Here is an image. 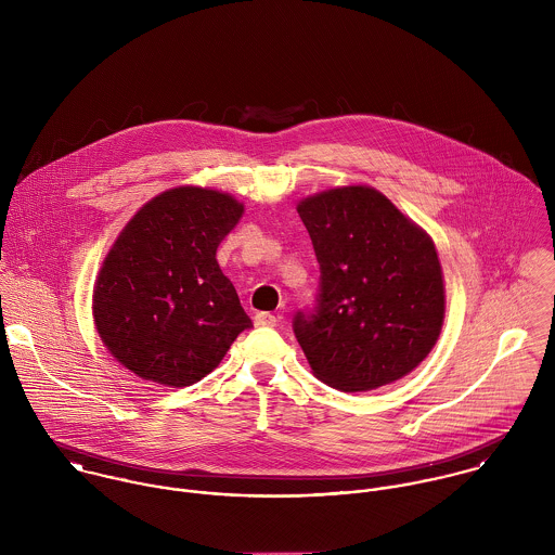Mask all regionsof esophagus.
<instances>
[{
	"label": "esophagus",
	"mask_w": 555,
	"mask_h": 555,
	"mask_svg": "<svg viewBox=\"0 0 555 555\" xmlns=\"http://www.w3.org/2000/svg\"><path fill=\"white\" fill-rule=\"evenodd\" d=\"M254 324L256 326H275L278 324V318L273 317L271 312H258L254 317Z\"/></svg>",
	"instance_id": "1"
}]
</instances>
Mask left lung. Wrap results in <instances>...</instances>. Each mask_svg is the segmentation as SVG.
I'll use <instances>...</instances> for the list:
<instances>
[{
    "mask_svg": "<svg viewBox=\"0 0 555 555\" xmlns=\"http://www.w3.org/2000/svg\"><path fill=\"white\" fill-rule=\"evenodd\" d=\"M320 264L317 306L293 331L312 372L339 391H372L412 372L444 318L431 238L378 190L348 185L297 207Z\"/></svg>",
    "mask_w": 555,
    "mask_h": 555,
    "instance_id": "1",
    "label": "left lung"
}]
</instances>
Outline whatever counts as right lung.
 Masks as SVG:
<instances>
[{"instance_id":"right-lung-1","label":"right lung","mask_w":555,"mask_h":555,"mask_svg":"<svg viewBox=\"0 0 555 555\" xmlns=\"http://www.w3.org/2000/svg\"><path fill=\"white\" fill-rule=\"evenodd\" d=\"M241 214L229 194L175 188L115 241L95 282L93 318L111 354L139 378L190 387L251 326L216 260Z\"/></svg>"}]
</instances>
